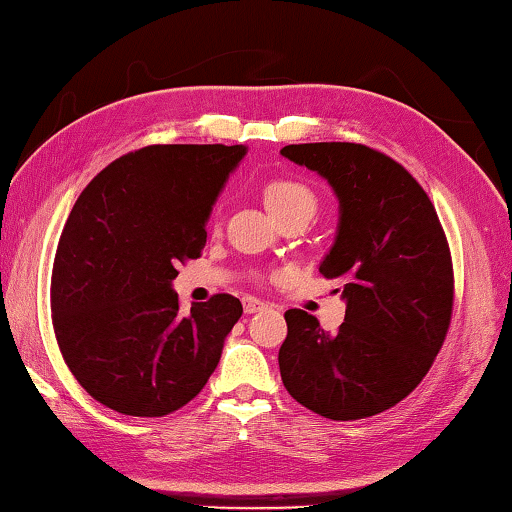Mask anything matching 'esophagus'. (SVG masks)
Masks as SVG:
<instances>
[{"label":"esophagus","instance_id":"obj_1","mask_svg":"<svg viewBox=\"0 0 512 512\" xmlns=\"http://www.w3.org/2000/svg\"><path fill=\"white\" fill-rule=\"evenodd\" d=\"M242 306H245V312H247V315H254V312H258V310H263V308H265V303H263V301H258V299H254V297H247L245 301H242Z\"/></svg>","mask_w":512,"mask_h":512}]
</instances>
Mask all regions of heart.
Here are the masks:
<instances>
[{
    "label": "heart",
    "instance_id": "b5f03b06",
    "mask_svg": "<svg viewBox=\"0 0 512 512\" xmlns=\"http://www.w3.org/2000/svg\"><path fill=\"white\" fill-rule=\"evenodd\" d=\"M263 202L265 209L270 211L274 220L288 218V215H303V218H312L317 211V195L308 184L299 182V179L290 177H276L270 179L263 186Z\"/></svg>",
    "mask_w": 512,
    "mask_h": 512
}]
</instances>
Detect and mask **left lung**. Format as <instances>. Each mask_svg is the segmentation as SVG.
<instances>
[{
  "label": "left lung",
  "mask_w": 512,
  "mask_h": 512,
  "mask_svg": "<svg viewBox=\"0 0 512 512\" xmlns=\"http://www.w3.org/2000/svg\"><path fill=\"white\" fill-rule=\"evenodd\" d=\"M285 159L324 177L339 202L319 272L346 303L337 333L288 310L279 366L290 396L319 416H375L418 387L452 317V258L434 204L398 161L360 143H299Z\"/></svg>",
  "instance_id": "1"
}]
</instances>
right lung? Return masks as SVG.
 I'll return each instance as SVG.
<instances>
[{"mask_svg": "<svg viewBox=\"0 0 512 512\" xmlns=\"http://www.w3.org/2000/svg\"><path fill=\"white\" fill-rule=\"evenodd\" d=\"M247 146H148L103 168L71 209L51 276L53 328L71 373L125 416H166L202 391L242 315L231 294L179 315L177 265Z\"/></svg>", "mask_w": 512, "mask_h": 512, "instance_id": "1", "label": "right lung"}]
</instances>
